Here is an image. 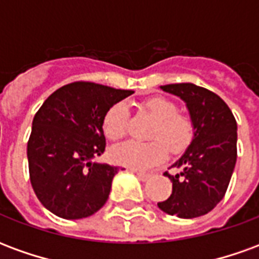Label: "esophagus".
I'll return each instance as SVG.
<instances>
[{
  "label": "esophagus",
  "mask_w": 259,
  "mask_h": 259,
  "mask_svg": "<svg viewBox=\"0 0 259 259\" xmlns=\"http://www.w3.org/2000/svg\"><path fill=\"white\" fill-rule=\"evenodd\" d=\"M135 174L140 180H147L150 178V174H144V172H139V170H135Z\"/></svg>",
  "instance_id": "obj_1"
}]
</instances>
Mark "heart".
I'll list each match as a JSON object with an SVG mask.
<instances>
[{"label": "heart", "mask_w": 259, "mask_h": 259, "mask_svg": "<svg viewBox=\"0 0 259 259\" xmlns=\"http://www.w3.org/2000/svg\"><path fill=\"white\" fill-rule=\"evenodd\" d=\"M141 109L152 118L148 139L126 141L113 147L109 155L113 162L133 169H147L165 161L168 151L182 155L194 141L195 124L189 113L179 112L176 102L163 96L147 98ZM130 115L124 102H116L102 116V132L108 140L123 139L129 129Z\"/></svg>", "instance_id": "b5f03b06"}]
</instances>
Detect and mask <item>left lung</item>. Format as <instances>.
<instances>
[{"label":"left lung","instance_id":"1","mask_svg":"<svg viewBox=\"0 0 259 259\" xmlns=\"http://www.w3.org/2000/svg\"><path fill=\"white\" fill-rule=\"evenodd\" d=\"M180 97L194 120L191 146L172 165L178 175L165 172L172 182L168 200L158 206L169 215L190 219L212 211L225 197L237 158V123L233 113L213 91L193 83L161 85Z\"/></svg>","mask_w":259,"mask_h":259}]
</instances>
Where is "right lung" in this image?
<instances>
[{"mask_svg": "<svg viewBox=\"0 0 259 259\" xmlns=\"http://www.w3.org/2000/svg\"><path fill=\"white\" fill-rule=\"evenodd\" d=\"M135 91L73 81L54 91L33 119L29 175L42 205L64 219L87 218L104 206L119 168L91 162L105 150L102 116Z\"/></svg>", "mask_w": 259, "mask_h": 259, "instance_id": "obj_1", "label": "right lung"}]
</instances>
